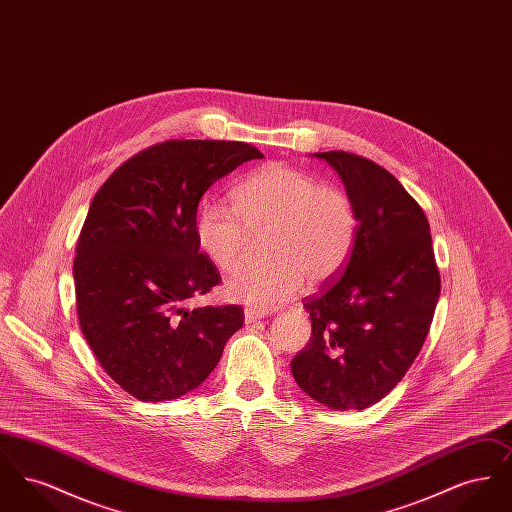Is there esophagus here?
<instances>
[{
    "mask_svg": "<svg viewBox=\"0 0 512 512\" xmlns=\"http://www.w3.org/2000/svg\"><path fill=\"white\" fill-rule=\"evenodd\" d=\"M244 317L245 322H247V324H251V322H257V320H261V318L267 317V313H263V311H257V309H245Z\"/></svg>",
    "mask_w": 512,
    "mask_h": 512,
    "instance_id": "1",
    "label": "esophagus"
}]
</instances>
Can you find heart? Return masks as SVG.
I'll return each instance as SVG.
<instances>
[{
    "label": "heart",
    "instance_id": "b5f03b06",
    "mask_svg": "<svg viewBox=\"0 0 512 512\" xmlns=\"http://www.w3.org/2000/svg\"><path fill=\"white\" fill-rule=\"evenodd\" d=\"M234 211L207 203L195 232L207 257L224 272L242 263L249 234L267 232L268 263L238 270L226 295L259 311L286 305L305 280L326 282L340 272L355 244V209L345 192L320 186L292 167L270 163L232 192Z\"/></svg>",
    "mask_w": 512,
    "mask_h": 512
}]
</instances>
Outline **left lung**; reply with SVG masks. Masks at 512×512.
<instances>
[{"instance_id": "1", "label": "left lung", "mask_w": 512, "mask_h": 512, "mask_svg": "<svg viewBox=\"0 0 512 512\" xmlns=\"http://www.w3.org/2000/svg\"><path fill=\"white\" fill-rule=\"evenodd\" d=\"M345 186L355 244L338 276L305 301L313 336L292 361L297 386L334 411H363L407 374L439 299L430 224L401 182L345 151L315 153Z\"/></svg>"}]
</instances>
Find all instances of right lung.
I'll return each instance as SVG.
<instances>
[{
	"label": "right lung",
	"instance_id": "1",
	"mask_svg": "<svg viewBox=\"0 0 512 512\" xmlns=\"http://www.w3.org/2000/svg\"><path fill=\"white\" fill-rule=\"evenodd\" d=\"M263 157L244 142L171 140L128 159L94 197L74 257L78 322L99 365L136 399L172 401L201 386L242 328L238 305L186 307L220 282L199 253L197 205Z\"/></svg>",
	"mask_w": 512,
	"mask_h": 512
}]
</instances>
